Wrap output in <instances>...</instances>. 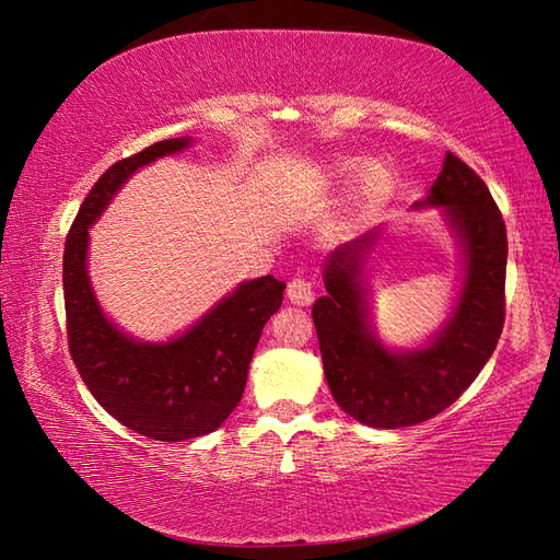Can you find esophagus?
Returning a JSON list of instances; mask_svg holds the SVG:
<instances>
[{
  "instance_id": "esophagus-1",
  "label": "esophagus",
  "mask_w": 560,
  "mask_h": 560,
  "mask_svg": "<svg viewBox=\"0 0 560 560\" xmlns=\"http://www.w3.org/2000/svg\"><path fill=\"white\" fill-rule=\"evenodd\" d=\"M287 296H290L294 306H311L315 301L313 284L303 278H294L290 284H287Z\"/></svg>"
}]
</instances>
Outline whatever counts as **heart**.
<instances>
[{"mask_svg": "<svg viewBox=\"0 0 560 560\" xmlns=\"http://www.w3.org/2000/svg\"><path fill=\"white\" fill-rule=\"evenodd\" d=\"M393 186V173L381 161H369L360 167L358 177H354V196L362 200H374L389 191Z\"/></svg>", "mask_w": 560, "mask_h": 560, "instance_id": "b5f03b06", "label": "heart"}]
</instances>
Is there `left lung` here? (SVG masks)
I'll return each instance as SVG.
<instances>
[{"instance_id": "8db88e82", "label": "left lung", "mask_w": 560, "mask_h": 560, "mask_svg": "<svg viewBox=\"0 0 560 560\" xmlns=\"http://www.w3.org/2000/svg\"><path fill=\"white\" fill-rule=\"evenodd\" d=\"M413 208H442L463 257L455 306L425 346L387 348L371 327L364 266L378 229L329 254L322 270L327 294L313 303L331 395L369 428H409L442 413L479 376L504 325L506 229L483 179L448 151L428 198Z\"/></svg>"}]
</instances>
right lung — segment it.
<instances>
[{"label":"right lung","mask_w":560,"mask_h":560,"mask_svg":"<svg viewBox=\"0 0 560 560\" xmlns=\"http://www.w3.org/2000/svg\"><path fill=\"white\" fill-rule=\"evenodd\" d=\"M191 142L163 140L114 163L81 202L62 257L67 341L83 383L121 425L156 442L210 434L231 416L264 325L284 292L273 276L241 282L196 325L163 343L138 341L100 308L89 276V229L140 167Z\"/></svg>","instance_id":"right-lung-1"}]
</instances>
